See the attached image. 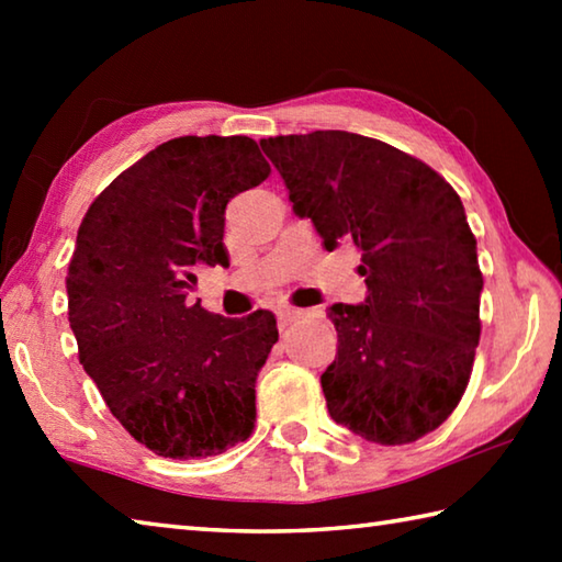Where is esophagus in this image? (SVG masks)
I'll return each mask as SVG.
<instances>
[{
    "label": "esophagus",
    "instance_id": "esophagus-1",
    "mask_svg": "<svg viewBox=\"0 0 562 562\" xmlns=\"http://www.w3.org/2000/svg\"><path fill=\"white\" fill-rule=\"evenodd\" d=\"M304 315H307V312L297 310V307H280V310H278V322H280V327H290L292 322L302 319Z\"/></svg>",
    "mask_w": 562,
    "mask_h": 562
}]
</instances>
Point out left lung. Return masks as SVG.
I'll list each match as a JSON object with an SVG mask.
<instances>
[{
    "instance_id": "obj_1",
    "label": "left lung",
    "mask_w": 562,
    "mask_h": 562,
    "mask_svg": "<svg viewBox=\"0 0 562 562\" xmlns=\"http://www.w3.org/2000/svg\"><path fill=\"white\" fill-rule=\"evenodd\" d=\"M327 250L355 243L367 297L337 302V357L322 374L329 416L402 446L441 426L469 384L481 337L475 237L461 198L422 160L349 131L262 138Z\"/></svg>"
}]
</instances>
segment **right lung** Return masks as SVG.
Listing matches in <instances>:
<instances>
[{"mask_svg":"<svg viewBox=\"0 0 562 562\" xmlns=\"http://www.w3.org/2000/svg\"><path fill=\"white\" fill-rule=\"evenodd\" d=\"M270 164L247 136L156 146L91 203L69 262L79 359L133 439L205 459L255 426V379L278 341L272 312L231 319L190 304L198 268L231 265L225 207Z\"/></svg>","mask_w":562,"mask_h":562,"instance_id":"obj_1","label":"right lung"}]
</instances>
